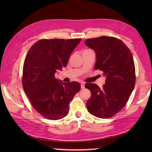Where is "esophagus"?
<instances>
[{
  "instance_id": "obj_1",
  "label": "esophagus",
  "mask_w": 152,
  "mask_h": 152,
  "mask_svg": "<svg viewBox=\"0 0 152 152\" xmlns=\"http://www.w3.org/2000/svg\"><path fill=\"white\" fill-rule=\"evenodd\" d=\"M80 86H81V89L85 88V83H84V82H81Z\"/></svg>"
}]
</instances>
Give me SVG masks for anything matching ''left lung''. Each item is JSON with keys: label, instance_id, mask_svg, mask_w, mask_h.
Masks as SVG:
<instances>
[{"label": "left lung", "instance_id": "8db88e82", "mask_svg": "<svg viewBox=\"0 0 152 152\" xmlns=\"http://www.w3.org/2000/svg\"><path fill=\"white\" fill-rule=\"evenodd\" d=\"M84 43L95 52V70L103 71L106 77L102 89L95 84H85L91 93L86 103L87 111L98 118L112 117L125 107L134 89L136 76L132 55L122 40L113 37L87 39Z\"/></svg>", "mask_w": 152, "mask_h": 152}]
</instances>
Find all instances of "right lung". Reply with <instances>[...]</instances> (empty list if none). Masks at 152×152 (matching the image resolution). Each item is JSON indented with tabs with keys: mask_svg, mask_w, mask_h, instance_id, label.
Here are the masks:
<instances>
[{
	"mask_svg": "<svg viewBox=\"0 0 152 152\" xmlns=\"http://www.w3.org/2000/svg\"><path fill=\"white\" fill-rule=\"evenodd\" d=\"M75 39H42L27 53L23 69V89L35 110L45 118L59 120L66 116L69 103L80 89L77 82H63L55 78L66 66L80 42Z\"/></svg>",
	"mask_w": 152,
	"mask_h": 152,
	"instance_id": "right-lung-1",
	"label": "right lung"
}]
</instances>
